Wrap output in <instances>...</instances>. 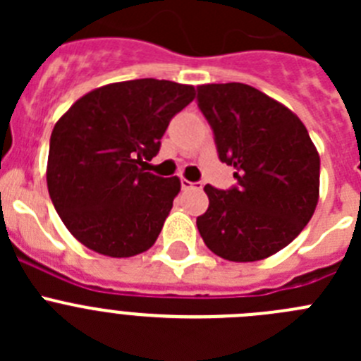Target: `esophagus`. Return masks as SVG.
Returning <instances> with one entry per match:
<instances>
[{"label": "esophagus", "instance_id": "1", "mask_svg": "<svg viewBox=\"0 0 361 361\" xmlns=\"http://www.w3.org/2000/svg\"><path fill=\"white\" fill-rule=\"evenodd\" d=\"M180 184H183V190H200L202 188L200 183H190L188 178H180Z\"/></svg>", "mask_w": 361, "mask_h": 361}]
</instances>
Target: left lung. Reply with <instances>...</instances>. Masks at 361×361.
<instances>
[{
	"label": "left lung",
	"instance_id": "left-lung-1",
	"mask_svg": "<svg viewBox=\"0 0 361 361\" xmlns=\"http://www.w3.org/2000/svg\"><path fill=\"white\" fill-rule=\"evenodd\" d=\"M199 106L212 124L220 161L237 186L206 184L197 216L204 244L229 262H257L291 244L317 209L320 155L288 106L244 82L200 85Z\"/></svg>",
	"mask_w": 361,
	"mask_h": 361
}]
</instances>
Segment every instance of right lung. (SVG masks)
<instances>
[{"label": "right lung", "instance_id": "add662e5", "mask_svg": "<svg viewBox=\"0 0 361 361\" xmlns=\"http://www.w3.org/2000/svg\"><path fill=\"white\" fill-rule=\"evenodd\" d=\"M195 99L173 81L133 79L79 97L52 130L47 186L57 215L88 250L114 258L149 250L180 191L146 170L171 117Z\"/></svg>", "mask_w": 361, "mask_h": 361}]
</instances>
